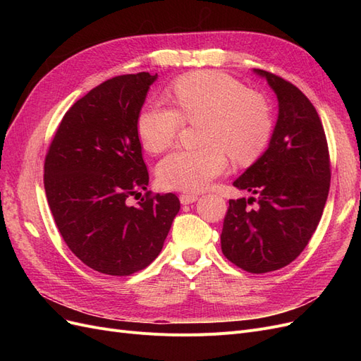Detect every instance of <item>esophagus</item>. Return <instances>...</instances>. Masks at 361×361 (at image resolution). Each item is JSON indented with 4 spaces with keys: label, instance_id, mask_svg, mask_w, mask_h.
Segmentation results:
<instances>
[{
    "label": "esophagus",
    "instance_id": "esophagus-1",
    "mask_svg": "<svg viewBox=\"0 0 361 361\" xmlns=\"http://www.w3.org/2000/svg\"><path fill=\"white\" fill-rule=\"evenodd\" d=\"M197 199H199L197 194H180V197H179L182 204H191Z\"/></svg>",
    "mask_w": 361,
    "mask_h": 361
}]
</instances>
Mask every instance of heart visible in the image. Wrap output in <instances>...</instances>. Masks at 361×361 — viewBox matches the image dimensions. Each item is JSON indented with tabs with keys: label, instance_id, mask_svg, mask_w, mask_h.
I'll use <instances>...</instances> for the list:
<instances>
[{
	"label": "heart",
	"instance_id": "obj_1",
	"mask_svg": "<svg viewBox=\"0 0 361 361\" xmlns=\"http://www.w3.org/2000/svg\"><path fill=\"white\" fill-rule=\"evenodd\" d=\"M178 110L159 102L147 104L137 116L141 146L161 154L176 141L183 122L204 123L197 150H174L157 167L167 190L202 191L228 169L227 154L239 164L257 159L272 135V116L267 101L247 92L243 82L215 71L185 75L173 85Z\"/></svg>",
	"mask_w": 361,
	"mask_h": 361
}]
</instances>
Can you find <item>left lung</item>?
<instances>
[{
    "mask_svg": "<svg viewBox=\"0 0 361 361\" xmlns=\"http://www.w3.org/2000/svg\"><path fill=\"white\" fill-rule=\"evenodd\" d=\"M253 72L276 93L279 116L267 150L233 182L255 197L228 200L221 250L236 267L264 274L289 265L309 244L329 197L330 158L321 118L304 93L280 76Z\"/></svg>",
    "mask_w": 361,
    "mask_h": 361,
    "instance_id": "8db88e82",
    "label": "left lung"
}]
</instances>
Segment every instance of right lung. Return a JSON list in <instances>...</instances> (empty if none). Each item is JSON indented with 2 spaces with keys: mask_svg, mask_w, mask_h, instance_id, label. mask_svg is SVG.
I'll use <instances>...</instances> for the list:
<instances>
[{
  "mask_svg": "<svg viewBox=\"0 0 361 361\" xmlns=\"http://www.w3.org/2000/svg\"><path fill=\"white\" fill-rule=\"evenodd\" d=\"M157 78L120 75L94 87L64 114L45 159L47 199L64 243L102 274L152 264L180 209L171 192L129 204L149 185L135 122Z\"/></svg>",
  "mask_w": 361,
  "mask_h": 361,
  "instance_id": "right-lung-1",
  "label": "right lung"
}]
</instances>
